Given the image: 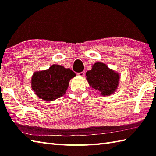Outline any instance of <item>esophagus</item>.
<instances>
[{
  "label": "esophagus",
  "mask_w": 156,
  "mask_h": 156,
  "mask_svg": "<svg viewBox=\"0 0 156 156\" xmlns=\"http://www.w3.org/2000/svg\"><path fill=\"white\" fill-rule=\"evenodd\" d=\"M85 74V72L83 71L82 72H79V73H77V75L79 76H81V77H82V76H84Z\"/></svg>",
  "instance_id": "obj_1"
}]
</instances>
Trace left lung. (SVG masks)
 <instances>
[{
  "label": "left lung",
  "instance_id": "8db88e82",
  "mask_svg": "<svg viewBox=\"0 0 156 156\" xmlns=\"http://www.w3.org/2000/svg\"><path fill=\"white\" fill-rule=\"evenodd\" d=\"M87 80L90 87L98 90L102 96H109L117 90L120 75L109 68L104 63L96 62L92 69L86 73Z\"/></svg>",
  "mask_w": 156,
  "mask_h": 156
}]
</instances>
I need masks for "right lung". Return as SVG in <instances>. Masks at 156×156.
Returning <instances> with one entry per match:
<instances>
[{
  "instance_id": "add662e5",
  "label": "right lung",
  "mask_w": 156,
  "mask_h": 156,
  "mask_svg": "<svg viewBox=\"0 0 156 156\" xmlns=\"http://www.w3.org/2000/svg\"><path fill=\"white\" fill-rule=\"evenodd\" d=\"M75 76V73L69 68L53 64L48 69L34 73L31 78V88L42 100L55 101L65 94L69 80Z\"/></svg>"
}]
</instances>
